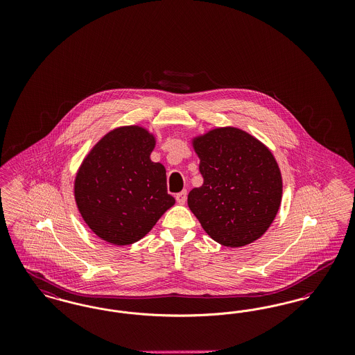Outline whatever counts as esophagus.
Segmentation results:
<instances>
[{"label": "esophagus", "mask_w": 355, "mask_h": 355, "mask_svg": "<svg viewBox=\"0 0 355 355\" xmlns=\"http://www.w3.org/2000/svg\"><path fill=\"white\" fill-rule=\"evenodd\" d=\"M186 198H187V191H186V190H182L181 193H178V194L175 196L177 202L181 203V205H184V203L186 202Z\"/></svg>", "instance_id": "1"}]
</instances>
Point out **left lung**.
Masks as SVG:
<instances>
[{"label": "left lung", "mask_w": 355, "mask_h": 355, "mask_svg": "<svg viewBox=\"0 0 355 355\" xmlns=\"http://www.w3.org/2000/svg\"><path fill=\"white\" fill-rule=\"evenodd\" d=\"M201 187L187 205L203 230L227 248L249 245L275 218L282 198L281 171L270 150L236 128H220L194 139Z\"/></svg>", "instance_id": "left-lung-1"}]
</instances>
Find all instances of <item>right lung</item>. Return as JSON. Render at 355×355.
<instances>
[{
	"label": "right lung",
	"mask_w": 355,
	"mask_h": 355,
	"mask_svg": "<svg viewBox=\"0 0 355 355\" xmlns=\"http://www.w3.org/2000/svg\"><path fill=\"white\" fill-rule=\"evenodd\" d=\"M154 144L142 128H119L102 138L78 170L76 202L103 241L135 243L175 202L168 193L166 170L150 159Z\"/></svg>",
	"instance_id": "add662e5"
}]
</instances>
